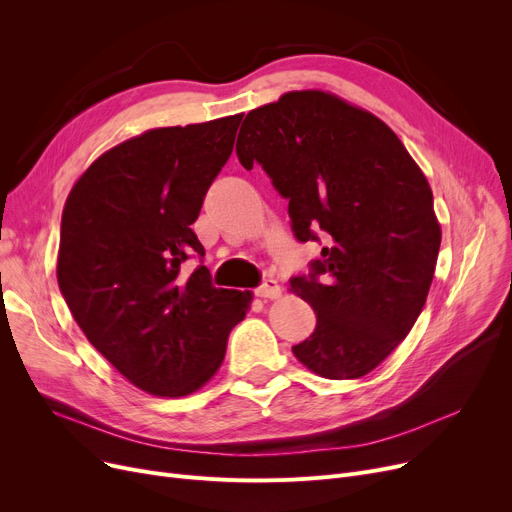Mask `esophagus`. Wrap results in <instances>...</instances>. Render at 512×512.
Segmentation results:
<instances>
[{
    "instance_id": "esophagus-1",
    "label": "esophagus",
    "mask_w": 512,
    "mask_h": 512,
    "mask_svg": "<svg viewBox=\"0 0 512 512\" xmlns=\"http://www.w3.org/2000/svg\"><path fill=\"white\" fill-rule=\"evenodd\" d=\"M255 294L261 299H278L280 297V284L274 278H265L259 288H255Z\"/></svg>"
}]
</instances>
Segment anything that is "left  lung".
I'll return each mask as SVG.
<instances>
[{
  "label": "left lung",
  "instance_id": "8db88e82",
  "mask_svg": "<svg viewBox=\"0 0 512 512\" xmlns=\"http://www.w3.org/2000/svg\"><path fill=\"white\" fill-rule=\"evenodd\" d=\"M236 155L288 201L294 238L324 242L309 274L290 278L317 315L294 357L321 378H361L425 305L442 240L432 188L380 118L324 91L249 112Z\"/></svg>",
  "mask_w": 512,
  "mask_h": 512
}]
</instances>
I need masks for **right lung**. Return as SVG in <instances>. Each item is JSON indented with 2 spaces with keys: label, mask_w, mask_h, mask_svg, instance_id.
I'll use <instances>...</instances> for the list:
<instances>
[{
  "label": "right lung",
  "mask_w": 512,
  "mask_h": 512,
  "mask_svg": "<svg viewBox=\"0 0 512 512\" xmlns=\"http://www.w3.org/2000/svg\"><path fill=\"white\" fill-rule=\"evenodd\" d=\"M242 114L155 128L107 153L66 201L58 284L76 324L128 382L184 396L218 371L251 292L215 288L191 224ZM200 265L186 273L183 263Z\"/></svg>",
  "instance_id": "1"
}]
</instances>
